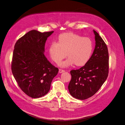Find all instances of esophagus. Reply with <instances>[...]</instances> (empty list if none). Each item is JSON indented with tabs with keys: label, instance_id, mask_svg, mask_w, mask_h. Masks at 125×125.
I'll return each mask as SVG.
<instances>
[{
	"label": "esophagus",
	"instance_id": "obj_1",
	"mask_svg": "<svg viewBox=\"0 0 125 125\" xmlns=\"http://www.w3.org/2000/svg\"><path fill=\"white\" fill-rule=\"evenodd\" d=\"M65 72V70H63V69H59V72L60 73H63V72Z\"/></svg>",
	"mask_w": 125,
	"mask_h": 125
}]
</instances>
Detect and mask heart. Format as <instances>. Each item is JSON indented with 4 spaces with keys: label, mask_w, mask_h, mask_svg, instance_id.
<instances>
[{
    "label": "heart",
    "mask_w": 125,
    "mask_h": 125,
    "mask_svg": "<svg viewBox=\"0 0 125 125\" xmlns=\"http://www.w3.org/2000/svg\"><path fill=\"white\" fill-rule=\"evenodd\" d=\"M93 50L91 40L73 32H65L60 35L57 43L52 42L49 48V53L52 60L59 64L66 56V60L60 64L65 68L73 64L77 66L84 65L89 60Z\"/></svg>",
    "instance_id": "obj_1"
}]
</instances>
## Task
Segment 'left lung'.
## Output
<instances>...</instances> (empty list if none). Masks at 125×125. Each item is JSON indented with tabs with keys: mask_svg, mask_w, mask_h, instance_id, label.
<instances>
[{
	"mask_svg": "<svg viewBox=\"0 0 125 125\" xmlns=\"http://www.w3.org/2000/svg\"><path fill=\"white\" fill-rule=\"evenodd\" d=\"M95 45L94 52L84 66L70 71L68 85L70 94L84 100L94 95L106 80L109 73V53L107 46L98 33L93 30Z\"/></svg>",
	"mask_w": 125,
	"mask_h": 125,
	"instance_id": "left-lung-1",
	"label": "left lung"
}]
</instances>
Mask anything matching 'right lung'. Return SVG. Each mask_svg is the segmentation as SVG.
Listing matches in <instances>:
<instances>
[{"label":"right lung","mask_w":125,"mask_h":125,"mask_svg":"<svg viewBox=\"0 0 125 125\" xmlns=\"http://www.w3.org/2000/svg\"><path fill=\"white\" fill-rule=\"evenodd\" d=\"M53 32L31 31L14 46L11 64L13 75L21 89L32 98L48 94L59 71L44 55L46 42Z\"/></svg>","instance_id":"right-lung-1"}]
</instances>
